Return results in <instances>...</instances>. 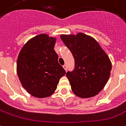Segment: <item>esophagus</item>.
Here are the masks:
<instances>
[{
    "label": "esophagus",
    "instance_id": "obj_1",
    "mask_svg": "<svg viewBox=\"0 0 126 126\" xmlns=\"http://www.w3.org/2000/svg\"><path fill=\"white\" fill-rule=\"evenodd\" d=\"M63 68H64V69L65 70V71H66V70H67V66H66V65H63Z\"/></svg>",
    "mask_w": 126,
    "mask_h": 126
}]
</instances>
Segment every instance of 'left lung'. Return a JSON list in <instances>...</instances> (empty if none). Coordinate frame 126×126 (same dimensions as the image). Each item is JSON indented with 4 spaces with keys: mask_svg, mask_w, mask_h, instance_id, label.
Instances as JSON below:
<instances>
[{
    "mask_svg": "<svg viewBox=\"0 0 126 126\" xmlns=\"http://www.w3.org/2000/svg\"><path fill=\"white\" fill-rule=\"evenodd\" d=\"M60 37L75 61L73 71L66 74L74 94L82 98L98 94L111 74L109 56L94 39L86 34L61 35Z\"/></svg>",
    "mask_w": 126,
    "mask_h": 126,
    "instance_id": "8db88e82",
    "label": "left lung"
}]
</instances>
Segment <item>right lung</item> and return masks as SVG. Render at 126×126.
<instances>
[{"label": "right lung", "mask_w": 126, "mask_h": 126, "mask_svg": "<svg viewBox=\"0 0 126 126\" xmlns=\"http://www.w3.org/2000/svg\"><path fill=\"white\" fill-rule=\"evenodd\" d=\"M56 39L41 33L28 41L19 52L17 72L22 87L37 98L50 96L65 70L54 50Z\"/></svg>", "instance_id": "obj_1"}]
</instances>
